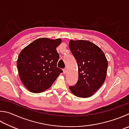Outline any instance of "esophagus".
<instances>
[{
	"label": "esophagus",
	"instance_id": "1",
	"mask_svg": "<svg viewBox=\"0 0 129 129\" xmlns=\"http://www.w3.org/2000/svg\"><path fill=\"white\" fill-rule=\"evenodd\" d=\"M63 74H67V69H63Z\"/></svg>",
	"mask_w": 129,
	"mask_h": 129
}]
</instances>
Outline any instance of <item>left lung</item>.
Listing matches in <instances>:
<instances>
[{"label": "left lung", "instance_id": "8db88e82", "mask_svg": "<svg viewBox=\"0 0 129 129\" xmlns=\"http://www.w3.org/2000/svg\"><path fill=\"white\" fill-rule=\"evenodd\" d=\"M69 48L78 66V80L70 90L77 97L88 98L105 81L107 59L102 50L89 41L70 40Z\"/></svg>", "mask_w": 129, "mask_h": 129}]
</instances>
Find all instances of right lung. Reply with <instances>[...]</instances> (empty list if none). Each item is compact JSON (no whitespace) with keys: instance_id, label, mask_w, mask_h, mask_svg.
<instances>
[{"instance_id":"right-lung-1","label":"right lung","mask_w":129,"mask_h":129,"mask_svg":"<svg viewBox=\"0 0 129 129\" xmlns=\"http://www.w3.org/2000/svg\"><path fill=\"white\" fill-rule=\"evenodd\" d=\"M60 39L39 38L26 46L18 55L19 78L28 91L39 93L49 89L62 70L57 67L59 55L56 48Z\"/></svg>"}]
</instances>
